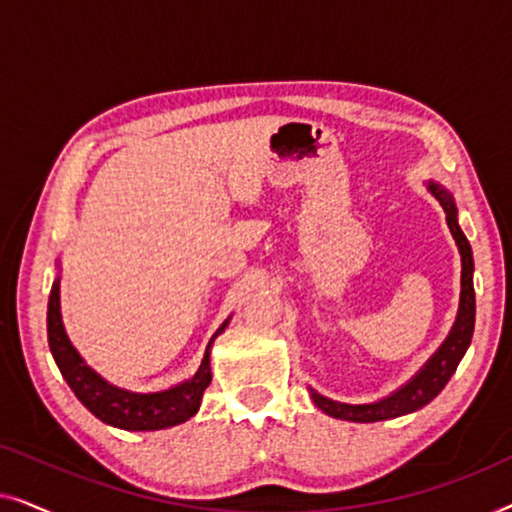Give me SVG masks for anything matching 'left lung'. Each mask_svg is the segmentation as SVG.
<instances>
[{"label": "left lung", "mask_w": 512, "mask_h": 512, "mask_svg": "<svg viewBox=\"0 0 512 512\" xmlns=\"http://www.w3.org/2000/svg\"><path fill=\"white\" fill-rule=\"evenodd\" d=\"M429 191L436 195L440 207L445 209L447 226H450V233L454 237V242H457L459 254H461V298H459L457 321H454L452 331L445 338L443 345H440L438 352L424 363L422 370H419L408 384H403L401 389L394 391V394L387 398H382V401L349 405V403L331 401V398L321 396L314 389H310L314 405L335 419H345V422H384V419H394V417L408 415V412L424 408V405L431 403L433 398L443 391L445 384L450 382V377L454 375V370H457L459 361L464 359L468 345H471L473 324H475L473 251L457 223V207H454L450 191L436 184V181H429Z\"/></svg>", "instance_id": "obj_1"}]
</instances>
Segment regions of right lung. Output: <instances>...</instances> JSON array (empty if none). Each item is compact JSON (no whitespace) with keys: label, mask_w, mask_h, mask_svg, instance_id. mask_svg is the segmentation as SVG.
<instances>
[{"label":"right lung","mask_w":512,"mask_h":512,"mask_svg":"<svg viewBox=\"0 0 512 512\" xmlns=\"http://www.w3.org/2000/svg\"><path fill=\"white\" fill-rule=\"evenodd\" d=\"M228 319L223 321L219 331L212 335L202 356V363L191 380L177 384L165 391L153 394H135V391L114 387L104 377L95 373L86 361L81 359L72 342H69L60 314V279H55L51 296H48V347L55 363H58L62 377H65L74 396L93 412L104 424L116 426L125 431H158L167 426L184 424L200 408L202 394L212 382V368H209V349L212 342Z\"/></svg>","instance_id":"1"}]
</instances>
